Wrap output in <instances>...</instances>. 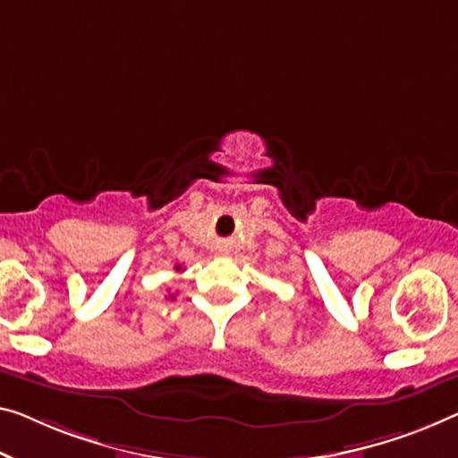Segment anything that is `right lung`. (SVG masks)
<instances>
[{
	"label": "right lung",
	"instance_id": "obj_1",
	"mask_svg": "<svg viewBox=\"0 0 458 458\" xmlns=\"http://www.w3.org/2000/svg\"><path fill=\"white\" fill-rule=\"evenodd\" d=\"M176 271H181V265H176ZM170 298H174V296H170Z\"/></svg>",
	"mask_w": 458,
	"mask_h": 458
}]
</instances>
